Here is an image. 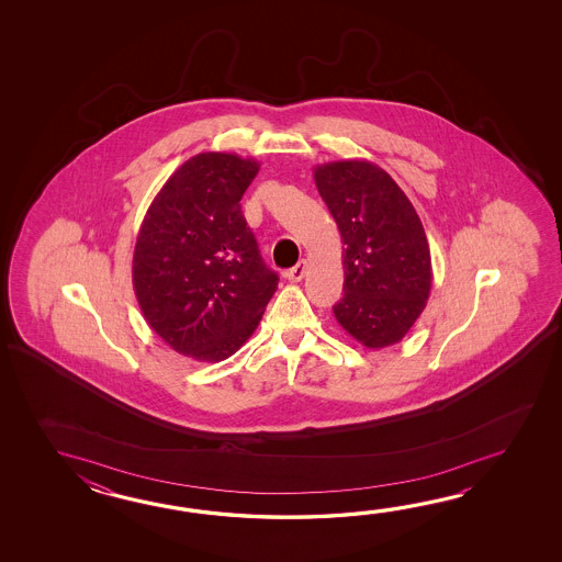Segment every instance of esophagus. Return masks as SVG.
<instances>
[{"label": "esophagus", "mask_w": 562, "mask_h": 562, "mask_svg": "<svg viewBox=\"0 0 562 562\" xmlns=\"http://www.w3.org/2000/svg\"><path fill=\"white\" fill-rule=\"evenodd\" d=\"M307 261H299L295 267H291L289 271H286L285 277L291 281V283H299L303 277H305V273H307Z\"/></svg>", "instance_id": "1"}]
</instances>
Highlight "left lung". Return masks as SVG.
I'll list each match as a JSON object with an SVG mask.
<instances>
[{
    "mask_svg": "<svg viewBox=\"0 0 562 562\" xmlns=\"http://www.w3.org/2000/svg\"><path fill=\"white\" fill-rule=\"evenodd\" d=\"M313 179L346 245V293L334 305L335 319L368 349L394 346L430 297V247L418 213L368 160L317 165Z\"/></svg>",
    "mask_w": 562,
    "mask_h": 562,
    "instance_id": "1",
    "label": "left lung"
}]
</instances>
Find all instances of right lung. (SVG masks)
Segmentation results:
<instances>
[{
	"instance_id": "add662e5",
	"label": "right lung",
	"mask_w": 562,
	"mask_h": 562,
	"mask_svg": "<svg viewBox=\"0 0 562 562\" xmlns=\"http://www.w3.org/2000/svg\"><path fill=\"white\" fill-rule=\"evenodd\" d=\"M259 162L201 153L180 165L144 215L132 285L144 319L187 358H231L263 317L279 277L240 213Z\"/></svg>"
}]
</instances>
